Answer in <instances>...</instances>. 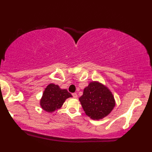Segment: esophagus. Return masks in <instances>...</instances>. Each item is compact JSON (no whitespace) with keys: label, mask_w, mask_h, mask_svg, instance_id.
Here are the masks:
<instances>
[{"label":"esophagus","mask_w":152,"mask_h":152,"mask_svg":"<svg viewBox=\"0 0 152 152\" xmlns=\"http://www.w3.org/2000/svg\"><path fill=\"white\" fill-rule=\"evenodd\" d=\"M72 96H73V97L74 98H77V96H77V94L76 93H74V94H72Z\"/></svg>","instance_id":"34e87169"}]
</instances>
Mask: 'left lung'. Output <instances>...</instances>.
<instances>
[{"mask_svg":"<svg viewBox=\"0 0 152 152\" xmlns=\"http://www.w3.org/2000/svg\"><path fill=\"white\" fill-rule=\"evenodd\" d=\"M85 114L93 120L102 119L114 108L116 102L107 87L98 81L89 83L79 98Z\"/></svg>","mask_w":152,"mask_h":152,"instance_id":"left-lung-1","label":"left lung"}]
</instances>
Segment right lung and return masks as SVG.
<instances>
[{
	"label": "right lung",
	"instance_id": "obj_1",
	"mask_svg": "<svg viewBox=\"0 0 152 152\" xmlns=\"http://www.w3.org/2000/svg\"><path fill=\"white\" fill-rule=\"evenodd\" d=\"M72 97L67 89L60 88L58 85L54 83L49 84L40 100V105L47 112L52 113L60 109L67 98Z\"/></svg>",
	"mask_w": 152,
	"mask_h": 152
}]
</instances>
